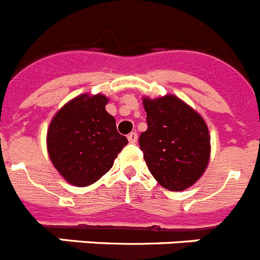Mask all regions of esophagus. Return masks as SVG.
<instances>
[{
  "instance_id": "1",
  "label": "esophagus",
  "mask_w": 260,
  "mask_h": 260,
  "mask_svg": "<svg viewBox=\"0 0 260 260\" xmlns=\"http://www.w3.org/2000/svg\"><path fill=\"white\" fill-rule=\"evenodd\" d=\"M127 139H128V142H130V143H135V142L138 141V135H137V133H130V134L127 135Z\"/></svg>"
}]
</instances>
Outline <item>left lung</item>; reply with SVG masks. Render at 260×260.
I'll list each match as a JSON object with an SVG mask.
<instances>
[{
  "instance_id": "obj_1",
  "label": "left lung",
  "mask_w": 260,
  "mask_h": 260,
  "mask_svg": "<svg viewBox=\"0 0 260 260\" xmlns=\"http://www.w3.org/2000/svg\"><path fill=\"white\" fill-rule=\"evenodd\" d=\"M147 130L139 137L143 157L160 185L171 191L189 189L210 162L211 138L203 117L174 95L142 99Z\"/></svg>"
}]
</instances>
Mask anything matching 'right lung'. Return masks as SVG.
Here are the masks:
<instances>
[{"instance_id": "right-lung-1", "label": "right lung", "mask_w": 260, "mask_h": 260, "mask_svg": "<svg viewBox=\"0 0 260 260\" xmlns=\"http://www.w3.org/2000/svg\"><path fill=\"white\" fill-rule=\"evenodd\" d=\"M109 99L82 93L54 114L48 127L47 148L53 167L73 186L84 187L113 167L127 144L118 134L116 119L105 110Z\"/></svg>"}]
</instances>
